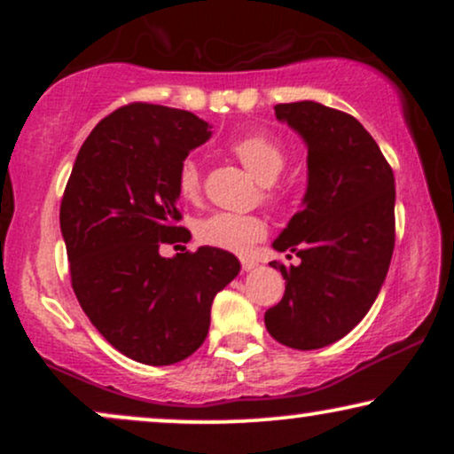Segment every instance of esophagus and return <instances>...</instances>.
Here are the masks:
<instances>
[{"mask_svg": "<svg viewBox=\"0 0 454 454\" xmlns=\"http://www.w3.org/2000/svg\"><path fill=\"white\" fill-rule=\"evenodd\" d=\"M256 267H258L256 260H252V258H243L241 260V269L243 270H252V269H256Z\"/></svg>", "mask_w": 454, "mask_h": 454, "instance_id": "34e87169", "label": "esophagus"}]
</instances>
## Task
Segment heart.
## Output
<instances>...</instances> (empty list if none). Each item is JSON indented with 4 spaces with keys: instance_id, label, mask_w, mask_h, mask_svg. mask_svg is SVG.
<instances>
[{
    "instance_id": "1",
    "label": "heart",
    "mask_w": 454,
    "mask_h": 454,
    "mask_svg": "<svg viewBox=\"0 0 454 454\" xmlns=\"http://www.w3.org/2000/svg\"><path fill=\"white\" fill-rule=\"evenodd\" d=\"M231 151L237 155L245 168L249 170L262 185L278 181L281 170L286 168V151L278 140L264 134H247L237 138L231 145ZM176 190L185 200L200 198L202 181L196 161L185 160L176 173ZM269 200H275L273 192L267 194ZM267 234V223L258 215H239V213H213L198 222L196 237L198 241L211 245V247L228 249L234 254H245L254 243Z\"/></svg>"
}]
</instances>
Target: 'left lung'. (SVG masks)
I'll return each instance as SVG.
<instances>
[{"label":"left lung","mask_w":454,"mask_h":454,"mask_svg":"<svg viewBox=\"0 0 454 454\" xmlns=\"http://www.w3.org/2000/svg\"><path fill=\"white\" fill-rule=\"evenodd\" d=\"M275 117L307 145L303 207L273 241L301 258L279 269L284 299L264 314L273 340L317 350L341 340L372 309L395 247V176L352 114L311 100L278 104Z\"/></svg>","instance_id":"obj_1"}]
</instances>
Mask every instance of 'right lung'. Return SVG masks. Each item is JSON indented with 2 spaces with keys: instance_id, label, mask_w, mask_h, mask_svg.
<instances>
[{
  "instance_id": "1",
  "label": "right lung",
  "mask_w": 454,
  "mask_h": 454,
  "mask_svg": "<svg viewBox=\"0 0 454 454\" xmlns=\"http://www.w3.org/2000/svg\"><path fill=\"white\" fill-rule=\"evenodd\" d=\"M211 138L196 114L134 102L104 117L78 151L59 209L72 288L100 335L143 364L194 354L211 305L241 270L220 247L164 258L161 243H187L176 173Z\"/></svg>"
}]
</instances>
